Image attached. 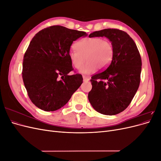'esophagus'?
Here are the masks:
<instances>
[{
	"label": "esophagus",
	"instance_id": "1",
	"mask_svg": "<svg viewBox=\"0 0 161 161\" xmlns=\"http://www.w3.org/2000/svg\"><path fill=\"white\" fill-rule=\"evenodd\" d=\"M82 78H83V81L86 82L89 81L90 80V78L89 76H82Z\"/></svg>",
	"mask_w": 161,
	"mask_h": 161
}]
</instances>
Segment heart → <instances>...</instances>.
Here are the masks:
<instances>
[{"mask_svg": "<svg viewBox=\"0 0 161 161\" xmlns=\"http://www.w3.org/2000/svg\"><path fill=\"white\" fill-rule=\"evenodd\" d=\"M76 49L69 52V57L72 66L79 69L80 72L88 74L96 69L99 70L106 69L113 59L114 46L111 42L99 37H90L77 42Z\"/></svg>", "mask_w": 161, "mask_h": 161, "instance_id": "1", "label": "heart"}]
</instances>
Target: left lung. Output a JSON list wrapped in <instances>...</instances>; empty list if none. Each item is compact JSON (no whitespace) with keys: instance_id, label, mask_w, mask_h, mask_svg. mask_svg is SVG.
<instances>
[{"instance_id":"8db88e82","label":"left lung","mask_w":161,"mask_h":161,"mask_svg":"<svg viewBox=\"0 0 161 161\" xmlns=\"http://www.w3.org/2000/svg\"><path fill=\"white\" fill-rule=\"evenodd\" d=\"M89 37H106L114 50L108 67L91 77L89 101L101 114H118L128 108L140 85L142 60L138 47L127 33L118 29L95 31Z\"/></svg>"}]
</instances>
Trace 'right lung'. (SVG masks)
I'll return each mask as SVG.
<instances>
[{"label":"right lung","instance_id":"add662e5","mask_svg":"<svg viewBox=\"0 0 161 161\" xmlns=\"http://www.w3.org/2000/svg\"><path fill=\"white\" fill-rule=\"evenodd\" d=\"M86 32L60 25L43 29L36 34L23 57L22 77L29 97L46 111L60 109L82 83L73 70L69 52L73 42Z\"/></svg>","mask_w":161,"mask_h":161}]
</instances>
